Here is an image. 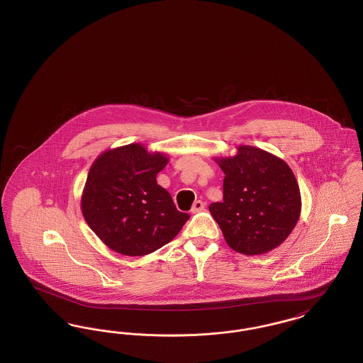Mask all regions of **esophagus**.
Returning a JSON list of instances; mask_svg holds the SVG:
<instances>
[{
  "label": "esophagus",
  "instance_id": "obj_1",
  "mask_svg": "<svg viewBox=\"0 0 363 363\" xmlns=\"http://www.w3.org/2000/svg\"><path fill=\"white\" fill-rule=\"evenodd\" d=\"M204 208H206V204L201 200H197V201H194V204L191 207V213H197V212L203 211Z\"/></svg>",
  "mask_w": 363,
  "mask_h": 363
}]
</instances>
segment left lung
Instances as JSON below:
<instances>
[{"label":"left lung","instance_id":"obj_1","mask_svg":"<svg viewBox=\"0 0 363 363\" xmlns=\"http://www.w3.org/2000/svg\"><path fill=\"white\" fill-rule=\"evenodd\" d=\"M216 162L225 175L223 201L212 203L209 212L227 245L255 256L283 243L301 215V191L289 164L252 145Z\"/></svg>","mask_w":363,"mask_h":363}]
</instances>
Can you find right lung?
<instances>
[{
    "instance_id": "obj_1",
    "label": "right lung",
    "mask_w": 363,
    "mask_h": 363,
    "mask_svg": "<svg viewBox=\"0 0 363 363\" xmlns=\"http://www.w3.org/2000/svg\"><path fill=\"white\" fill-rule=\"evenodd\" d=\"M169 163L141 144L108 150L92 163L82 196L86 225L111 250L145 256L173 241L189 213L179 212L156 182Z\"/></svg>"
}]
</instances>
